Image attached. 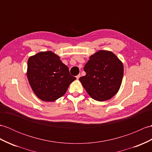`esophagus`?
<instances>
[{
  "label": "esophagus",
  "instance_id": "esophagus-1",
  "mask_svg": "<svg viewBox=\"0 0 152 152\" xmlns=\"http://www.w3.org/2000/svg\"><path fill=\"white\" fill-rule=\"evenodd\" d=\"M80 76H81V75H80H80H78L77 76H76V78H77V80H78V79L80 78Z\"/></svg>",
  "mask_w": 152,
  "mask_h": 152
}]
</instances>
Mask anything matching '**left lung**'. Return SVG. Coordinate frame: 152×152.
<instances>
[{
  "label": "left lung",
  "mask_w": 152,
  "mask_h": 152,
  "mask_svg": "<svg viewBox=\"0 0 152 152\" xmlns=\"http://www.w3.org/2000/svg\"><path fill=\"white\" fill-rule=\"evenodd\" d=\"M83 70L86 75L79 80L94 100H107L117 93L122 83L124 66L112 52H96L89 58Z\"/></svg>",
  "instance_id": "obj_1"
}]
</instances>
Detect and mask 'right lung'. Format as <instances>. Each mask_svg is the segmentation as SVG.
Segmentation results:
<instances>
[{"label": "right lung", "instance_id": "add662e5", "mask_svg": "<svg viewBox=\"0 0 152 152\" xmlns=\"http://www.w3.org/2000/svg\"><path fill=\"white\" fill-rule=\"evenodd\" d=\"M27 77L36 96L45 102L63 96L69 85L76 78L70 75L68 66L51 51L41 52L28 60Z\"/></svg>", "mask_w": 152, "mask_h": 152}]
</instances>
